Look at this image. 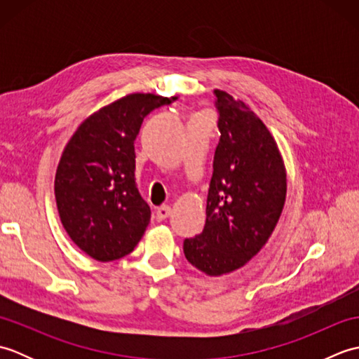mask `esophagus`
I'll return each instance as SVG.
<instances>
[{"label": "esophagus", "mask_w": 359, "mask_h": 359, "mask_svg": "<svg viewBox=\"0 0 359 359\" xmlns=\"http://www.w3.org/2000/svg\"><path fill=\"white\" fill-rule=\"evenodd\" d=\"M170 215H171V208L168 207V205H162V207H158L156 210V219L157 220H165Z\"/></svg>", "instance_id": "obj_1"}]
</instances>
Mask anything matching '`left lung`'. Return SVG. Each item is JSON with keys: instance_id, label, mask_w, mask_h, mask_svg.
Masks as SVG:
<instances>
[{"instance_id": "obj_1", "label": "left lung", "mask_w": 359, "mask_h": 359, "mask_svg": "<svg viewBox=\"0 0 359 359\" xmlns=\"http://www.w3.org/2000/svg\"><path fill=\"white\" fill-rule=\"evenodd\" d=\"M220 139L212 160L203 231L184 241L196 269L220 276L241 269L269 241L284 208V163L270 131L248 106L215 90Z\"/></svg>"}]
</instances>
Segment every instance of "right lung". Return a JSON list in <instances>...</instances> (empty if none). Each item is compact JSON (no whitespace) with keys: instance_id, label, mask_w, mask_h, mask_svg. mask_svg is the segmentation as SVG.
<instances>
[{"instance_id":"right-lung-1","label":"right lung","mask_w":359,"mask_h":359,"mask_svg":"<svg viewBox=\"0 0 359 359\" xmlns=\"http://www.w3.org/2000/svg\"><path fill=\"white\" fill-rule=\"evenodd\" d=\"M172 100L126 95L83 121L66 144L55 174L60 219L75 245L97 261L129 255L147 230L151 208L135 184L134 142L143 118Z\"/></svg>"}]
</instances>
